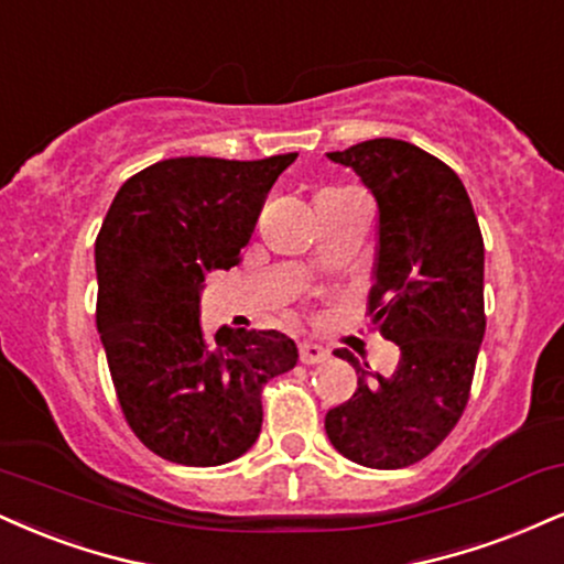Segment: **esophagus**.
Wrapping results in <instances>:
<instances>
[{
    "mask_svg": "<svg viewBox=\"0 0 564 564\" xmlns=\"http://www.w3.org/2000/svg\"><path fill=\"white\" fill-rule=\"evenodd\" d=\"M300 359L304 365H317L328 359V349H323L321 344H300Z\"/></svg>",
    "mask_w": 564,
    "mask_h": 564,
    "instance_id": "obj_1",
    "label": "esophagus"
}]
</instances>
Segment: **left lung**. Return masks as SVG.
Wrapping results in <instances>:
<instances>
[{"mask_svg": "<svg viewBox=\"0 0 564 564\" xmlns=\"http://www.w3.org/2000/svg\"><path fill=\"white\" fill-rule=\"evenodd\" d=\"M362 178L378 205V252L368 315L402 351L389 378L365 381L325 415V433L351 463L399 470L436 449L463 417L486 334L484 236L459 175L399 139L328 154Z\"/></svg>", "mask_w": 564, "mask_h": 564, "instance_id": "1", "label": "left lung"}]
</instances>
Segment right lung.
<instances>
[{
  "instance_id": "add662e5",
  "label": "right lung",
  "mask_w": 564,
  "mask_h": 564,
  "mask_svg": "<svg viewBox=\"0 0 564 564\" xmlns=\"http://www.w3.org/2000/svg\"><path fill=\"white\" fill-rule=\"evenodd\" d=\"M294 160H162L107 209L94 247L97 328L126 423L167 463L241 457L260 436L262 386L300 359L278 330L207 338L199 323L205 273L241 262L264 196Z\"/></svg>"
}]
</instances>
